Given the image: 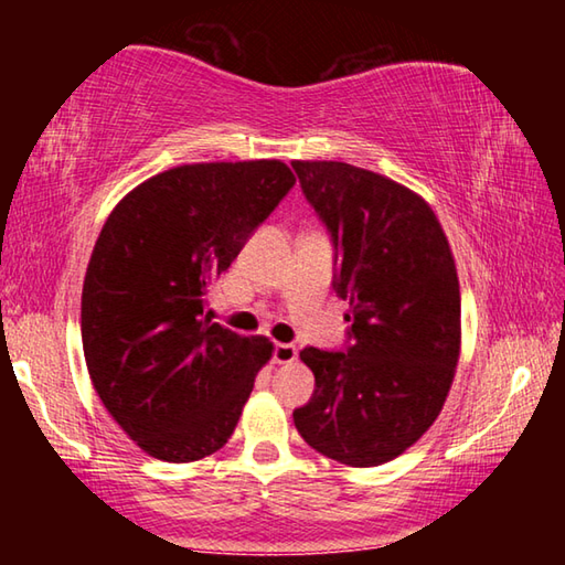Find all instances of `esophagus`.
<instances>
[{
	"instance_id": "1",
	"label": "esophagus",
	"mask_w": 565,
	"mask_h": 565,
	"mask_svg": "<svg viewBox=\"0 0 565 565\" xmlns=\"http://www.w3.org/2000/svg\"><path fill=\"white\" fill-rule=\"evenodd\" d=\"M296 356H299V351L294 343H276L274 347V363H291Z\"/></svg>"
}]
</instances>
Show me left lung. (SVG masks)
I'll use <instances>...</instances> for the list:
<instances>
[{"label":"left lung","mask_w":565,"mask_h":565,"mask_svg":"<svg viewBox=\"0 0 565 565\" xmlns=\"http://www.w3.org/2000/svg\"><path fill=\"white\" fill-rule=\"evenodd\" d=\"M339 256L351 347L303 349L317 388L296 431L353 468L414 446L441 414L461 356V291L441 224L424 196L347 161H291Z\"/></svg>","instance_id":"8db88e82"}]
</instances>
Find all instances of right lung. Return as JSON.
Listing matches in <instances>:
<instances>
[{
  "instance_id": "obj_1",
  "label": "right lung",
  "mask_w": 565,
  "mask_h": 565,
  "mask_svg": "<svg viewBox=\"0 0 565 565\" xmlns=\"http://www.w3.org/2000/svg\"><path fill=\"white\" fill-rule=\"evenodd\" d=\"M296 184L279 159L181 164L141 181L104 222L82 289V347L104 408L169 463L232 438L266 337L204 313L206 294Z\"/></svg>"
}]
</instances>
